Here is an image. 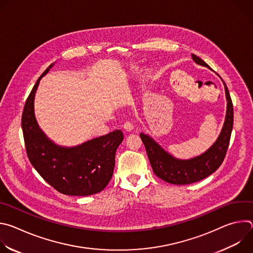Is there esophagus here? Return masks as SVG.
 Here are the masks:
<instances>
[{
	"label": "esophagus",
	"instance_id": "1",
	"mask_svg": "<svg viewBox=\"0 0 253 253\" xmlns=\"http://www.w3.org/2000/svg\"><path fill=\"white\" fill-rule=\"evenodd\" d=\"M123 128H124L126 131H132V130L134 129V124L131 123V122H129V121H127V122L124 123Z\"/></svg>",
	"mask_w": 253,
	"mask_h": 253
}]
</instances>
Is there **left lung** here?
<instances>
[{
	"mask_svg": "<svg viewBox=\"0 0 253 253\" xmlns=\"http://www.w3.org/2000/svg\"><path fill=\"white\" fill-rule=\"evenodd\" d=\"M191 57L196 64L211 70L199 57L194 54H192ZM223 84L227 101L224 124L217 139L202 154L190 159L176 158L163 149L151 136L140 133L153 172L157 177L171 184L185 185L200 181L215 172L221 165L229 145L233 127V105L226 84L224 82Z\"/></svg>",
	"mask_w": 253,
	"mask_h": 253,
	"instance_id": "obj_1",
	"label": "left lung"
}]
</instances>
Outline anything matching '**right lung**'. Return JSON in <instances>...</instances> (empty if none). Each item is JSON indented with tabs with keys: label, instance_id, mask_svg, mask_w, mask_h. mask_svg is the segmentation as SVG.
<instances>
[{
	"label": "right lung",
	"instance_id": "obj_1",
	"mask_svg": "<svg viewBox=\"0 0 253 253\" xmlns=\"http://www.w3.org/2000/svg\"><path fill=\"white\" fill-rule=\"evenodd\" d=\"M33 87L24 107L22 129L27 155L42 178L57 191L71 196H89L102 191L112 178L115 154L124 137L121 130L88 140L77 146H61L40 128L34 101L40 80Z\"/></svg>",
	"mask_w": 253,
	"mask_h": 253
}]
</instances>
